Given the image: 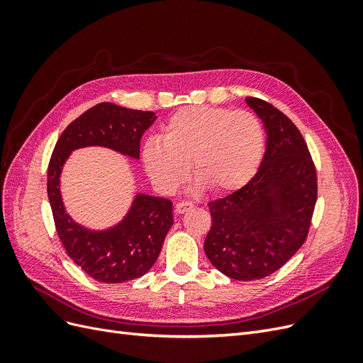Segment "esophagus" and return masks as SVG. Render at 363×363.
I'll use <instances>...</instances> for the list:
<instances>
[{
	"label": "esophagus",
	"mask_w": 363,
	"mask_h": 363,
	"mask_svg": "<svg viewBox=\"0 0 363 363\" xmlns=\"http://www.w3.org/2000/svg\"><path fill=\"white\" fill-rule=\"evenodd\" d=\"M194 207V204L191 201H180L175 204V212L177 213H184V212H189L191 208Z\"/></svg>",
	"instance_id": "obj_1"
}]
</instances>
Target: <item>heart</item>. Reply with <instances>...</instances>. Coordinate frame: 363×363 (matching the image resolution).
<instances>
[{
	"instance_id": "obj_1",
	"label": "heart",
	"mask_w": 363,
	"mask_h": 363,
	"mask_svg": "<svg viewBox=\"0 0 363 363\" xmlns=\"http://www.w3.org/2000/svg\"><path fill=\"white\" fill-rule=\"evenodd\" d=\"M265 131L257 116L224 107L189 106L175 112L160 139H148L142 160L151 180L174 191L194 177L212 194L236 192L259 171L265 156Z\"/></svg>"
}]
</instances>
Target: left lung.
Listing matches in <instances>:
<instances>
[{
  "label": "left lung",
  "instance_id": "left-lung-1",
  "mask_svg": "<svg viewBox=\"0 0 363 363\" xmlns=\"http://www.w3.org/2000/svg\"><path fill=\"white\" fill-rule=\"evenodd\" d=\"M263 123L267 148L252 180L208 203L212 227L204 252L235 280H259L280 269L304 244L316 203V171L301 133L272 104L247 96Z\"/></svg>",
  "mask_w": 363,
  "mask_h": 363
}]
</instances>
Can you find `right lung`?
<instances>
[{"label":"right lung","instance_id":"obj_1","mask_svg":"<svg viewBox=\"0 0 363 363\" xmlns=\"http://www.w3.org/2000/svg\"><path fill=\"white\" fill-rule=\"evenodd\" d=\"M156 118L155 112L100 103L72 121L54 147L47 182L54 224L68 256L96 281L123 283L150 271L174 223L172 203L138 192L121 221L94 230L67 212L60 191L62 169L72 151L86 147L108 148L139 160L140 138Z\"/></svg>","mask_w":363,"mask_h":363}]
</instances>
